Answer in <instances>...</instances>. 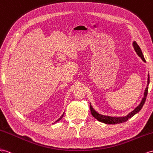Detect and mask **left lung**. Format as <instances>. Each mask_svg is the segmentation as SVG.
<instances>
[{"label":"left lung","instance_id":"left-lung-1","mask_svg":"<svg viewBox=\"0 0 153 153\" xmlns=\"http://www.w3.org/2000/svg\"><path fill=\"white\" fill-rule=\"evenodd\" d=\"M132 46L133 48H134L135 52H136L137 55L139 57H141L142 61L144 62H146V61L145 60V58L143 57V55L142 53V50H141L140 46L138 45L136 41H133L132 42ZM147 87L145 89L144 94H143V97L142 99V101H141L140 103L137 106L134 110L131 111V112H129L128 114L125 116H106V115H103L101 114H100V113L96 111L94 108L92 107V105H91V103H90V108H91V112L92 115L95 117V118L97 120L100 121V122L104 123L105 124H108V125H115V124H118L121 123H123L125 121H127L128 119H130L131 117H132L133 116H134L136 114H137L141 109H142V107L143 106V105L145 103V101L146 100V97L147 95V92H148V85L149 84V75L148 74L147 76Z\"/></svg>","mask_w":153,"mask_h":153}]
</instances>
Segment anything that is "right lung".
Returning a JSON list of instances; mask_svg holds the SVG:
<instances>
[{
    "mask_svg": "<svg viewBox=\"0 0 153 153\" xmlns=\"http://www.w3.org/2000/svg\"><path fill=\"white\" fill-rule=\"evenodd\" d=\"M64 114H65V112H63V114H62L61 115V117H59V119H58V120H57V121H55V122H54L53 123H57V122H58V121H60V120H61V119L62 118V117H63V116H64Z\"/></svg>",
    "mask_w": 153,
    "mask_h": 153,
    "instance_id": "add662e5",
    "label": "right lung"
}]
</instances>
